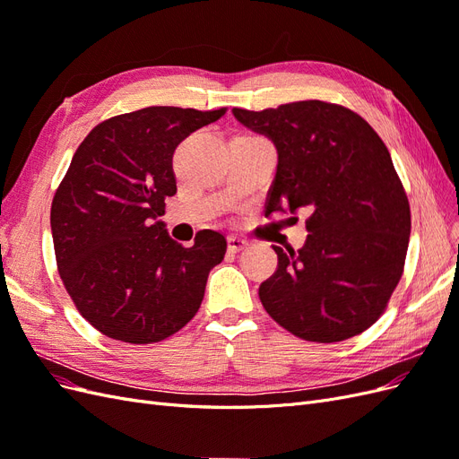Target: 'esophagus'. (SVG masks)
Wrapping results in <instances>:
<instances>
[{
	"label": "esophagus",
	"mask_w": 459,
	"mask_h": 459,
	"mask_svg": "<svg viewBox=\"0 0 459 459\" xmlns=\"http://www.w3.org/2000/svg\"><path fill=\"white\" fill-rule=\"evenodd\" d=\"M247 247H248V241L239 238V235H230L228 238V248L231 253H241Z\"/></svg>",
	"instance_id": "34e87169"
}]
</instances>
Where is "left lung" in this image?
I'll use <instances>...</instances> for the list:
<instances>
[{
	"label": "left lung",
	"instance_id": "8db88e82",
	"mask_svg": "<svg viewBox=\"0 0 459 459\" xmlns=\"http://www.w3.org/2000/svg\"><path fill=\"white\" fill-rule=\"evenodd\" d=\"M268 135L277 172L266 216L307 212V245L273 247L277 270L258 289L266 312L295 337L351 339L377 322L408 253L411 214L386 145L354 110L317 100L233 108Z\"/></svg>",
	"mask_w": 459,
	"mask_h": 459
}]
</instances>
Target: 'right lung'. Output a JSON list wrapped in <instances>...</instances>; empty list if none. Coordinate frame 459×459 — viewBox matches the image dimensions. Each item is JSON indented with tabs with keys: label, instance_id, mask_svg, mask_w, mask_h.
Instances as JSON below:
<instances>
[{
	"label": "right lung",
	"instance_id": "1",
	"mask_svg": "<svg viewBox=\"0 0 459 459\" xmlns=\"http://www.w3.org/2000/svg\"><path fill=\"white\" fill-rule=\"evenodd\" d=\"M226 110L140 108L97 124L76 149L51 203L53 247L66 293L103 335L159 342L197 314L226 238L203 230L184 247L152 220L176 195V147Z\"/></svg>",
	"mask_w": 459,
	"mask_h": 459
}]
</instances>
